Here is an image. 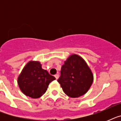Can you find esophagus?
Instances as JSON below:
<instances>
[{"instance_id":"obj_1","label":"esophagus","mask_w":121,"mask_h":121,"mask_svg":"<svg viewBox=\"0 0 121 121\" xmlns=\"http://www.w3.org/2000/svg\"><path fill=\"white\" fill-rule=\"evenodd\" d=\"M55 78H56V79H58V78H59V75L58 74H56V75H55Z\"/></svg>"}]
</instances>
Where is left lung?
Masks as SVG:
<instances>
[{
	"instance_id": "obj_1",
	"label": "left lung",
	"mask_w": 121,
	"mask_h": 121,
	"mask_svg": "<svg viewBox=\"0 0 121 121\" xmlns=\"http://www.w3.org/2000/svg\"><path fill=\"white\" fill-rule=\"evenodd\" d=\"M94 81V75L80 56L72 54L61 66L58 80L63 92L72 98L79 97L88 92Z\"/></svg>"
}]
</instances>
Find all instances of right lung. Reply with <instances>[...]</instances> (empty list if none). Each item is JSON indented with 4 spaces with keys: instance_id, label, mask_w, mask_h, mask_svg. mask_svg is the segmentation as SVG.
<instances>
[{
    "instance_id": "right-lung-1",
    "label": "right lung",
    "mask_w": 121,
    "mask_h": 121,
    "mask_svg": "<svg viewBox=\"0 0 121 121\" xmlns=\"http://www.w3.org/2000/svg\"><path fill=\"white\" fill-rule=\"evenodd\" d=\"M55 79L47 70L42 68L39 61L31 60L26 65L18 77L17 83L24 95L38 99L44 94L49 83Z\"/></svg>"
}]
</instances>
